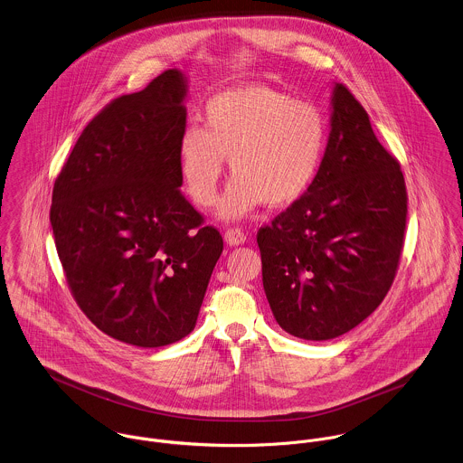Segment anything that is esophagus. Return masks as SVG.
<instances>
[{"instance_id": "obj_1", "label": "esophagus", "mask_w": 463, "mask_h": 463, "mask_svg": "<svg viewBox=\"0 0 463 463\" xmlns=\"http://www.w3.org/2000/svg\"><path fill=\"white\" fill-rule=\"evenodd\" d=\"M224 239H226V242L230 244V246H239V244H244V241H246V233H244V230L242 228H228L226 232H224Z\"/></svg>"}]
</instances>
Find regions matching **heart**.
<instances>
[{"label":"heart","mask_w":463,"mask_h":463,"mask_svg":"<svg viewBox=\"0 0 463 463\" xmlns=\"http://www.w3.org/2000/svg\"><path fill=\"white\" fill-rule=\"evenodd\" d=\"M328 140L323 110L267 85H242L212 96L203 127L187 125L178 138L184 187L201 206L217 199L228 156L233 175L222 217H241L259 203L279 208L314 184Z\"/></svg>","instance_id":"heart-1"}]
</instances>
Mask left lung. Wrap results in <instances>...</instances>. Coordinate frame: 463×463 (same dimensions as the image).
Masks as SVG:
<instances>
[{
  "label": "left lung",
  "instance_id": "8db88e82",
  "mask_svg": "<svg viewBox=\"0 0 463 463\" xmlns=\"http://www.w3.org/2000/svg\"><path fill=\"white\" fill-rule=\"evenodd\" d=\"M408 194L396 156L344 83L333 90L328 146L310 189L257 233L276 323L328 340L367 319L391 290Z\"/></svg>",
  "mask_w": 463,
  "mask_h": 463
}]
</instances>
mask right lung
I'll list each match as a JSON object with an SVG mask.
<instances>
[{
  "mask_svg": "<svg viewBox=\"0 0 463 463\" xmlns=\"http://www.w3.org/2000/svg\"><path fill=\"white\" fill-rule=\"evenodd\" d=\"M185 81L167 69L103 107L53 185L50 221L76 305L99 330L138 347L194 330L222 253L217 228L180 191Z\"/></svg>",
  "mask_w": 463,
  "mask_h": 463,
  "instance_id": "obj_1",
  "label": "right lung"
}]
</instances>
